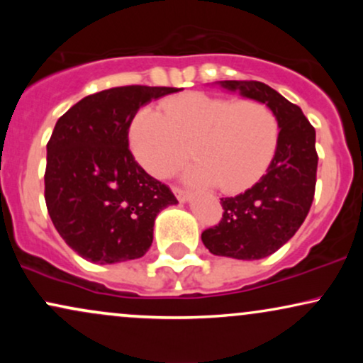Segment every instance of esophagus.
I'll return each mask as SVG.
<instances>
[{"mask_svg":"<svg viewBox=\"0 0 363 363\" xmlns=\"http://www.w3.org/2000/svg\"><path fill=\"white\" fill-rule=\"evenodd\" d=\"M174 194H176V198H177L179 201H181V203H186V201H189V199L193 198V194H191L189 191H184V189H181V187H174Z\"/></svg>","mask_w":363,"mask_h":363,"instance_id":"1","label":"esophagus"}]
</instances>
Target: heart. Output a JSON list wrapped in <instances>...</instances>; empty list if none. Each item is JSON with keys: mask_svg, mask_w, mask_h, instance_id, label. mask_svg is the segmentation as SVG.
Listing matches in <instances>:
<instances>
[{"mask_svg": "<svg viewBox=\"0 0 363 363\" xmlns=\"http://www.w3.org/2000/svg\"><path fill=\"white\" fill-rule=\"evenodd\" d=\"M280 140V124L266 104L189 91L143 107L129 126L136 160L155 177L169 176L189 158L187 179L227 194L249 189L264 176Z\"/></svg>", "mask_w": 363, "mask_h": 363, "instance_id": "obj_1", "label": "heart"}]
</instances>
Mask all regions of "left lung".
Here are the masks:
<instances>
[{
    "label": "left lung",
    "mask_w": 363,
    "mask_h": 363,
    "mask_svg": "<svg viewBox=\"0 0 363 363\" xmlns=\"http://www.w3.org/2000/svg\"><path fill=\"white\" fill-rule=\"evenodd\" d=\"M220 86L269 107L280 124L272 164L251 189L222 198L223 216L201 234L215 256L262 259L286 244L309 213L315 191V129L302 109L266 83L225 80Z\"/></svg>",
    "instance_id": "obj_1"
}]
</instances>
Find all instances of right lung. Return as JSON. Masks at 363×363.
<instances>
[{
    "label": "right lung",
    "instance_id": "add662e5",
    "mask_svg": "<svg viewBox=\"0 0 363 363\" xmlns=\"http://www.w3.org/2000/svg\"><path fill=\"white\" fill-rule=\"evenodd\" d=\"M170 86L129 85L82 99L57 119L48 143L45 205L65 242L83 259H138L153 242L157 215L177 199L129 150L141 106Z\"/></svg>",
    "mask_w": 363,
    "mask_h": 363
}]
</instances>
